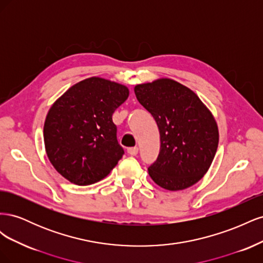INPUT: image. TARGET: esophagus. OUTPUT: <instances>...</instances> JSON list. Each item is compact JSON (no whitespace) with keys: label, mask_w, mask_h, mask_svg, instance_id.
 I'll return each mask as SVG.
<instances>
[{"label":"esophagus","mask_w":263,"mask_h":263,"mask_svg":"<svg viewBox=\"0 0 263 263\" xmlns=\"http://www.w3.org/2000/svg\"><path fill=\"white\" fill-rule=\"evenodd\" d=\"M127 153L130 156H136L138 154V148L137 147H132L127 149Z\"/></svg>","instance_id":"34e87169"}]
</instances>
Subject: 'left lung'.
<instances>
[{
    "label": "left lung",
    "instance_id": "1",
    "mask_svg": "<svg viewBox=\"0 0 263 263\" xmlns=\"http://www.w3.org/2000/svg\"><path fill=\"white\" fill-rule=\"evenodd\" d=\"M135 94L160 133V151L149 176L169 191L192 186L210 169L218 147L212 113L192 90L171 79L138 84Z\"/></svg>",
    "mask_w": 263,
    "mask_h": 263
}]
</instances>
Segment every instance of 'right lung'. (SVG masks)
<instances>
[{"mask_svg":"<svg viewBox=\"0 0 263 263\" xmlns=\"http://www.w3.org/2000/svg\"><path fill=\"white\" fill-rule=\"evenodd\" d=\"M125 85L102 78L74 84L53 103L44 126L49 161L77 185L104 179L124 155L113 113L127 100Z\"/></svg>","mask_w":263,"mask_h":263,"instance_id":"obj_1","label":"right lung"}]
</instances>
